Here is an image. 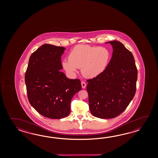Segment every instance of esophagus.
Segmentation results:
<instances>
[{
    "label": "esophagus",
    "instance_id": "34e87169",
    "mask_svg": "<svg viewBox=\"0 0 158 158\" xmlns=\"http://www.w3.org/2000/svg\"><path fill=\"white\" fill-rule=\"evenodd\" d=\"M81 86H82V87L83 88V89H85L86 86V84L84 82V81H82L81 82Z\"/></svg>",
    "mask_w": 158,
    "mask_h": 158
}]
</instances>
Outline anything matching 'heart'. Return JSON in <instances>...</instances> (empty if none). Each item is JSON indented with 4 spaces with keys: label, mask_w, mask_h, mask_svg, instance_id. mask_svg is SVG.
<instances>
[{
    "label": "heart",
    "mask_w": 158,
    "mask_h": 158,
    "mask_svg": "<svg viewBox=\"0 0 158 158\" xmlns=\"http://www.w3.org/2000/svg\"><path fill=\"white\" fill-rule=\"evenodd\" d=\"M111 52L107 48L89 45H77L71 51L68 60L63 61L64 69L73 73L77 68H81L85 77L94 78L101 74L108 65Z\"/></svg>",
    "instance_id": "heart-1"
}]
</instances>
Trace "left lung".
<instances>
[{"instance_id": "left-lung-1", "label": "left lung", "mask_w": 158, "mask_h": 158, "mask_svg": "<svg viewBox=\"0 0 158 158\" xmlns=\"http://www.w3.org/2000/svg\"><path fill=\"white\" fill-rule=\"evenodd\" d=\"M113 47L111 60L106 69L87 80L86 89L91 114L101 118H112L121 114L134 98L137 69L134 56L118 40L108 42Z\"/></svg>"}]
</instances>
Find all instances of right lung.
Masks as SVG:
<instances>
[{
    "label": "right lung",
    "mask_w": 158,
    "mask_h": 158,
    "mask_svg": "<svg viewBox=\"0 0 158 158\" xmlns=\"http://www.w3.org/2000/svg\"><path fill=\"white\" fill-rule=\"evenodd\" d=\"M65 49L44 44L31 55L25 75L30 104L41 115L52 119L69 115L71 100L82 89L79 79H69L60 71Z\"/></svg>",
    "instance_id": "1"
}]
</instances>
